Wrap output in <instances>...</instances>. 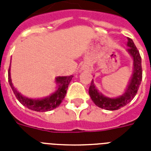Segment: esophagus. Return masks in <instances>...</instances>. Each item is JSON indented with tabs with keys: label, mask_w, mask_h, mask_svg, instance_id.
Here are the masks:
<instances>
[{
	"label": "esophagus",
	"mask_w": 151,
	"mask_h": 151,
	"mask_svg": "<svg viewBox=\"0 0 151 151\" xmlns=\"http://www.w3.org/2000/svg\"><path fill=\"white\" fill-rule=\"evenodd\" d=\"M82 69L84 70L88 71V72H91L92 70V66L90 63H86L83 66Z\"/></svg>",
	"instance_id": "obj_1"
}]
</instances>
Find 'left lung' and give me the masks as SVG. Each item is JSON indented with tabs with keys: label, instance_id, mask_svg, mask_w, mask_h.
<instances>
[{
	"label": "left lung",
	"instance_id": "left-lung-1",
	"mask_svg": "<svg viewBox=\"0 0 151 151\" xmlns=\"http://www.w3.org/2000/svg\"><path fill=\"white\" fill-rule=\"evenodd\" d=\"M127 46L129 47L127 48V51L133 59V73L124 94L115 99L104 96L96 88L93 80L92 81L88 89V93L93 103L102 109L107 110H116L124 106L133 99L140 85L143 77L140 55L133 41L129 37H128Z\"/></svg>",
	"mask_w": 151,
	"mask_h": 151
}]
</instances>
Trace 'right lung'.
<instances>
[{"instance_id": "right-lung-1", "label": "right lung", "mask_w": 151, "mask_h": 151, "mask_svg": "<svg viewBox=\"0 0 151 151\" xmlns=\"http://www.w3.org/2000/svg\"><path fill=\"white\" fill-rule=\"evenodd\" d=\"M72 78H73V75L66 76V77H57L55 78V82L58 85V88L54 93H52L51 96L44 98V99H34L23 96L15 89L12 83L10 68L8 70V82H9V85L15 94V97L22 105L27 106L28 109L38 111V112L49 111V110L58 107L60 105L62 101L63 100L64 97L66 96V90H67L70 81L72 80Z\"/></svg>"}]
</instances>
